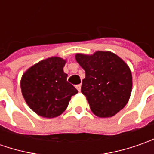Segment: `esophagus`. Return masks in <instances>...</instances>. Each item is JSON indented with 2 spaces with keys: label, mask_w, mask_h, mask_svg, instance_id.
I'll return each instance as SVG.
<instances>
[{
  "label": "esophagus",
  "mask_w": 154,
  "mask_h": 154,
  "mask_svg": "<svg viewBox=\"0 0 154 154\" xmlns=\"http://www.w3.org/2000/svg\"><path fill=\"white\" fill-rule=\"evenodd\" d=\"M75 87H76V89H77L79 92H80V88H81V85H80V84H79V85H76Z\"/></svg>",
  "instance_id": "obj_1"
}]
</instances>
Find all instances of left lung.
Returning a JSON list of instances; mask_svg holds the SVG:
<instances>
[{"mask_svg":"<svg viewBox=\"0 0 154 154\" xmlns=\"http://www.w3.org/2000/svg\"><path fill=\"white\" fill-rule=\"evenodd\" d=\"M75 58L86 72L81 92L92 112L99 117L116 115L131 94L132 74L127 64L109 51H98L92 56L77 54Z\"/></svg>","mask_w":154,"mask_h":154,"instance_id":"obj_1","label":"left lung"}]
</instances>
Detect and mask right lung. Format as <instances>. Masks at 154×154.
<instances>
[{
  "mask_svg": "<svg viewBox=\"0 0 154 154\" xmlns=\"http://www.w3.org/2000/svg\"><path fill=\"white\" fill-rule=\"evenodd\" d=\"M65 61L51 57L30 68L22 76L21 91L29 107L41 116L53 118L67 109L78 91L67 81Z\"/></svg>",
  "mask_w": 154,
  "mask_h": 154,
  "instance_id": "1",
  "label": "right lung"
}]
</instances>
